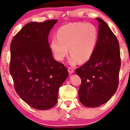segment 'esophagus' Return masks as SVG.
Listing matches in <instances>:
<instances>
[{"mask_svg": "<svg viewBox=\"0 0 130 130\" xmlns=\"http://www.w3.org/2000/svg\"><path fill=\"white\" fill-rule=\"evenodd\" d=\"M68 73H69L70 74L73 73V72H74L73 68H71V67H68Z\"/></svg>", "mask_w": 130, "mask_h": 130, "instance_id": "34e87169", "label": "esophagus"}]
</instances>
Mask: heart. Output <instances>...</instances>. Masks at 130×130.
Masks as SVG:
<instances>
[{"mask_svg": "<svg viewBox=\"0 0 130 130\" xmlns=\"http://www.w3.org/2000/svg\"><path fill=\"white\" fill-rule=\"evenodd\" d=\"M57 38L51 42V49L55 59L62 61L68 54L71 56V65L87 62L93 56L98 40V31L95 25L84 22H72L62 26L57 32Z\"/></svg>", "mask_w": 130, "mask_h": 130, "instance_id": "obj_1", "label": "heart"}]
</instances>
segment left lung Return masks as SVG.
Segmentation results:
<instances>
[{
  "mask_svg": "<svg viewBox=\"0 0 130 130\" xmlns=\"http://www.w3.org/2000/svg\"><path fill=\"white\" fill-rule=\"evenodd\" d=\"M98 40L93 56L76 73L81 79L79 98L83 105L95 108L106 103L119 86L121 60L117 37L103 19L96 18Z\"/></svg>",
  "mask_w": 130,
  "mask_h": 130,
  "instance_id": "obj_1",
  "label": "left lung"
}]
</instances>
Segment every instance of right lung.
I'll use <instances>...</instances> for the list:
<instances>
[{
	"label": "right lung",
	"instance_id": "obj_1",
	"mask_svg": "<svg viewBox=\"0 0 130 130\" xmlns=\"http://www.w3.org/2000/svg\"><path fill=\"white\" fill-rule=\"evenodd\" d=\"M57 20L31 22L13 38L10 73L16 93L26 103L39 110L53 108L59 87L68 76L63 63L54 59L48 35Z\"/></svg>",
	"mask_w": 130,
	"mask_h": 130
}]
</instances>
